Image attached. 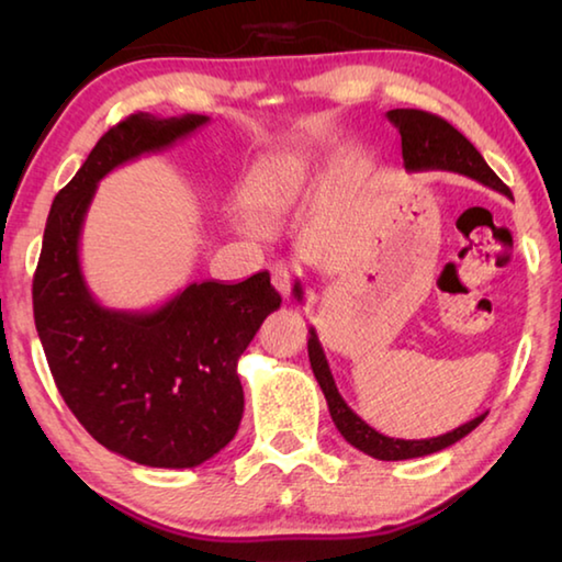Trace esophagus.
<instances>
[{
    "mask_svg": "<svg viewBox=\"0 0 562 562\" xmlns=\"http://www.w3.org/2000/svg\"><path fill=\"white\" fill-rule=\"evenodd\" d=\"M270 280H272V288L278 290L282 297H290V290H292V268L288 262H274L272 265V272H270Z\"/></svg>",
    "mask_w": 562,
    "mask_h": 562,
    "instance_id": "1",
    "label": "esophagus"
}]
</instances>
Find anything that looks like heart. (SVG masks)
Wrapping results in <instances>:
<instances>
[{
	"label": "heart",
	"instance_id": "heart-1",
	"mask_svg": "<svg viewBox=\"0 0 562 562\" xmlns=\"http://www.w3.org/2000/svg\"><path fill=\"white\" fill-rule=\"evenodd\" d=\"M310 173V160L297 154L260 160L240 188V207L252 221L268 223L284 213Z\"/></svg>",
	"mask_w": 562,
	"mask_h": 562
}]
</instances>
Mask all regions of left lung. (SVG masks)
Instances as JSON below:
<instances>
[{
    "label": "left lung",
    "instance_id": "8db88e82",
    "mask_svg": "<svg viewBox=\"0 0 562 562\" xmlns=\"http://www.w3.org/2000/svg\"><path fill=\"white\" fill-rule=\"evenodd\" d=\"M386 119L394 123L398 133H402V156H404V168L408 173H416V170H451V173L469 176L483 186L498 190V193H503L506 198H513L510 188L503 183L496 173H493L471 140L465 138L461 131H456L449 121L418 109L386 111ZM292 292L294 297L302 300L304 292L300 282H294ZM307 351H310L312 372H315L322 394L327 398L329 416L331 422H335L337 431L345 436V441H349L355 449L364 451L367 456H372V459L404 461V459H418V456L443 451L449 449L451 443L461 441L465 434H471L475 426L486 418V414H481L471 418V422H465L463 426H459V429L434 436V439H418V441L392 439V436H384L376 429H372V426L351 412L345 398H341L315 327H310Z\"/></svg>",
    "mask_w": 562,
    "mask_h": 562
}]
</instances>
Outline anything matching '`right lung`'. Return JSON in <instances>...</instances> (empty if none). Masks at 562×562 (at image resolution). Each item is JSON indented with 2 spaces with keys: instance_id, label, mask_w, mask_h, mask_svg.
Returning <instances> with one entry per match:
<instances>
[{
  "instance_id": "add662e5",
  "label": "right lung",
  "mask_w": 562,
  "mask_h": 562,
  "mask_svg": "<svg viewBox=\"0 0 562 562\" xmlns=\"http://www.w3.org/2000/svg\"><path fill=\"white\" fill-rule=\"evenodd\" d=\"M211 121L133 113L109 128L56 193L34 272V322L56 389L109 451L150 469H193L233 441L245 396L237 359L282 297L270 272L190 282L150 310H113L81 270L83 217L99 180Z\"/></svg>"
}]
</instances>
